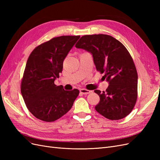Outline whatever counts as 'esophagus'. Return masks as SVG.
<instances>
[{
    "mask_svg": "<svg viewBox=\"0 0 160 160\" xmlns=\"http://www.w3.org/2000/svg\"><path fill=\"white\" fill-rule=\"evenodd\" d=\"M91 91L88 90V89H80V93L83 94V95H87V94H89L91 93Z\"/></svg>",
    "mask_w": 160,
    "mask_h": 160,
    "instance_id": "obj_1",
    "label": "esophagus"
}]
</instances>
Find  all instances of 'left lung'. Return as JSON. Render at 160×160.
<instances>
[{
	"label": "left lung",
	"mask_w": 160,
	"mask_h": 160,
	"mask_svg": "<svg viewBox=\"0 0 160 160\" xmlns=\"http://www.w3.org/2000/svg\"><path fill=\"white\" fill-rule=\"evenodd\" d=\"M75 47L90 52L96 69L104 73L109 86L105 92L95 90L100 98L95 110L105 118L118 120L133 109L138 97V72L129 52L110 35H84Z\"/></svg>",
	"instance_id": "obj_1"
}]
</instances>
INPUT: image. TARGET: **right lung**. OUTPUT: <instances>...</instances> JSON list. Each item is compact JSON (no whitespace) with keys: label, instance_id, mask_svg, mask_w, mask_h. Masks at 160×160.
Here are the masks:
<instances>
[{"label":"right lung","instance_id":"obj_1","mask_svg":"<svg viewBox=\"0 0 160 160\" xmlns=\"http://www.w3.org/2000/svg\"><path fill=\"white\" fill-rule=\"evenodd\" d=\"M80 36H61L38 45L27 60L21 91L27 108L37 119L52 122L72 108L79 91H65L55 81L62 64Z\"/></svg>","mask_w":160,"mask_h":160}]
</instances>
